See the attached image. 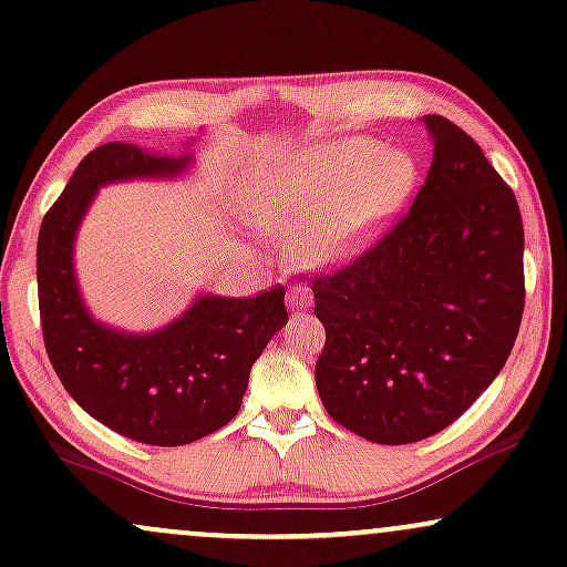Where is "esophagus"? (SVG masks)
Returning <instances> with one entry per match:
<instances>
[{"label":"esophagus","mask_w":567,"mask_h":567,"mask_svg":"<svg viewBox=\"0 0 567 567\" xmlns=\"http://www.w3.org/2000/svg\"><path fill=\"white\" fill-rule=\"evenodd\" d=\"M311 288L309 285H303V282H298V285H292V288L288 290V306L292 311H303V309H309L311 306Z\"/></svg>","instance_id":"34e87169"}]
</instances>
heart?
<instances>
[{"label": "heart", "mask_w": 567, "mask_h": 567, "mask_svg": "<svg viewBox=\"0 0 567 567\" xmlns=\"http://www.w3.org/2000/svg\"><path fill=\"white\" fill-rule=\"evenodd\" d=\"M414 184V163L372 140H338L296 155L248 193L256 227L296 240L309 264H330L359 250L395 214Z\"/></svg>", "instance_id": "obj_1"}]
</instances>
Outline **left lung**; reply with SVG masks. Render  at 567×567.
<instances>
[{"label": "left lung", "instance_id": "8db88e82", "mask_svg": "<svg viewBox=\"0 0 567 567\" xmlns=\"http://www.w3.org/2000/svg\"><path fill=\"white\" fill-rule=\"evenodd\" d=\"M425 184L364 254L313 275L319 399L338 425L401 446L467 412L513 351L525 306L523 218L478 142L443 115Z\"/></svg>", "mask_w": 567, "mask_h": 567}]
</instances>
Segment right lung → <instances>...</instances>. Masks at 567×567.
<instances>
[{
	"instance_id": "1",
	"label": "right lung",
	"mask_w": 567,
	"mask_h": 567,
	"mask_svg": "<svg viewBox=\"0 0 567 567\" xmlns=\"http://www.w3.org/2000/svg\"><path fill=\"white\" fill-rule=\"evenodd\" d=\"M184 158L126 142L94 147L44 214L37 245L44 349L65 391L111 431L150 446H184L240 412L250 367L288 322L285 288L256 298L203 296L150 336L94 322L73 277V237L97 187L132 176H172Z\"/></svg>"
}]
</instances>
